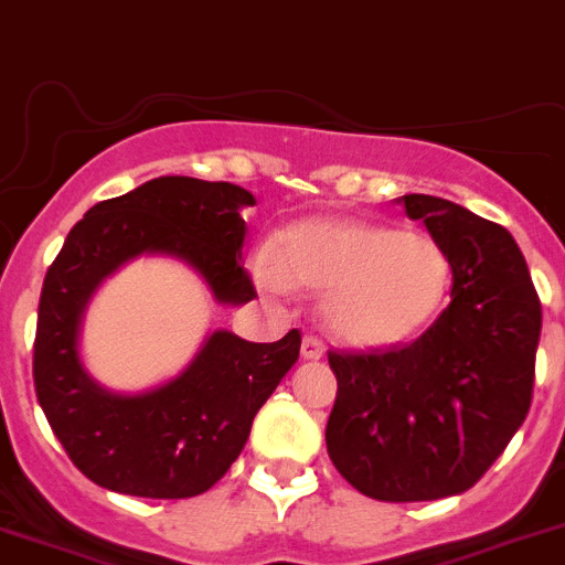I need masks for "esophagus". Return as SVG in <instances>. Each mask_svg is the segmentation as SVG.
I'll return each mask as SVG.
<instances>
[{"instance_id": "34e87169", "label": "esophagus", "mask_w": 565, "mask_h": 565, "mask_svg": "<svg viewBox=\"0 0 565 565\" xmlns=\"http://www.w3.org/2000/svg\"><path fill=\"white\" fill-rule=\"evenodd\" d=\"M323 354L326 345L318 337H303V342H300V356H303V360H320Z\"/></svg>"}]
</instances>
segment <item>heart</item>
Wrapping results in <instances>:
<instances>
[{
  "label": "heart",
  "mask_w": 565,
  "mask_h": 565,
  "mask_svg": "<svg viewBox=\"0 0 565 565\" xmlns=\"http://www.w3.org/2000/svg\"><path fill=\"white\" fill-rule=\"evenodd\" d=\"M253 276L270 292L320 295V323L351 348L415 340L440 315L451 287L449 253L431 236L360 220L315 217L278 234Z\"/></svg>",
  "instance_id": "b5f03b06"
}]
</instances>
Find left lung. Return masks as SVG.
Segmentation results:
<instances>
[{
  "mask_svg": "<svg viewBox=\"0 0 565 565\" xmlns=\"http://www.w3.org/2000/svg\"><path fill=\"white\" fill-rule=\"evenodd\" d=\"M451 262V303L409 345L329 354L326 449L379 502L466 493L530 413L541 300L508 228L431 198H398Z\"/></svg>",
  "mask_w": 565,
  "mask_h": 565,
  "instance_id": "obj_1",
  "label": "left lung"
}]
</instances>
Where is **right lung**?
I'll return each mask as SVG.
<instances>
[{
    "label": "right lung",
    "mask_w": 565,
    "mask_h": 565,
    "mask_svg": "<svg viewBox=\"0 0 565 565\" xmlns=\"http://www.w3.org/2000/svg\"><path fill=\"white\" fill-rule=\"evenodd\" d=\"M247 205L256 198L234 183L152 178L88 209L46 270L35 395L68 460L99 488L145 499L205 493L245 449L253 418L298 360V329L278 342L214 329L175 379L139 393L105 387L83 360L88 303L139 256L178 258L214 303H247L256 295L242 265Z\"/></svg>",
    "instance_id": "obj_1"
}]
</instances>
